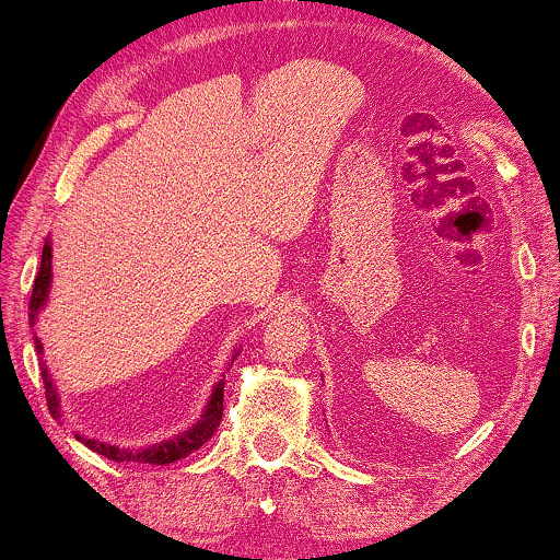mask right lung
Instances as JSON below:
<instances>
[{
  "mask_svg": "<svg viewBox=\"0 0 560 560\" xmlns=\"http://www.w3.org/2000/svg\"><path fill=\"white\" fill-rule=\"evenodd\" d=\"M50 282H52V244H50V240H45V244H43V259H40V272H37L35 285H33V295H30V326H33V331H35L37 316H40V311L45 308V305H48ZM33 339H35L37 354H40V374H43V382H45V397H48V410H50V416L56 418V420H63L58 387H56V382H52V377H50L48 364L43 362V341L37 339V334H33ZM236 354H240V351H234V357ZM232 362H234V359H232ZM221 412H224V380L213 385L209 402H206V408H203V416L198 418L196 423L188 428V431L173 435V439H167V441L152 443V446L127 448V446H114V443H104V441H98V439H86V435H81L79 431H75V439H79L86 448L96 451V454L112 458V462L163 466V464L180 462V458H186L188 454H194V451L201 448L203 443L211 439L213 431H217V428H219Z\"/></svg>",
  "mask_w": 560,
  "mask_h": 560,
  "instance_id": "1",
  "label": "right lung"
}]
</instances>
